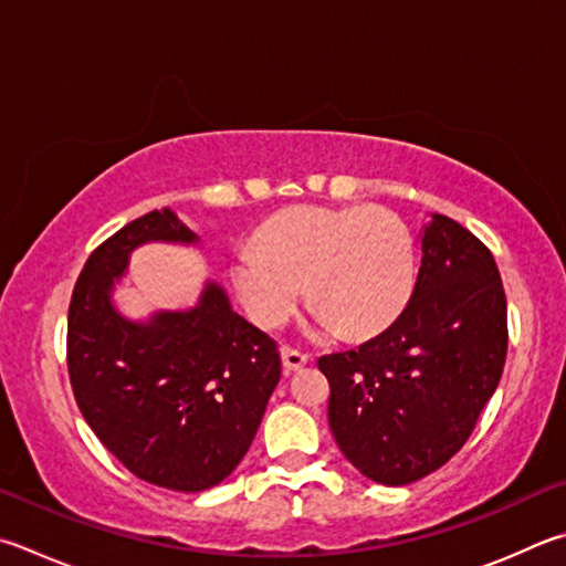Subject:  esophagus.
<instances>
[{
	"mask_svg": "<svg viewBox=\"0 0 566 566\" xmlns=\"http://www.w3.org/2000/svg\"><path fill=\"white\" fill-rule=\"evenodd\" d=\"M310 361V356L304 352H296L292 346H282V364H284V374L300 371V368Z\"/></svg>",
	"mask_w": 566,
	"mask_h": 566,
	"instance_id": "1",
	"label": "esophagus"
}]
</instances>
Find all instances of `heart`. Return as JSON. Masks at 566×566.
<instances>
[{"label":"heart","mask_w":566,"mask_h":566,"mask_svg":"<svg viewBox=\"0 0 566 566\" xmlns=\"http://www.w3.org/2000/svg\"><path fill=\"white\" fill-rule=\"evenodd\" d=\"M232 284L264 328L290 318L310 282L318 322L346 336H374L403 312L413 290V242L396 214L352 208H296L274 218L260 242L232 254Z\"/></svg>","instance_id":"heart-1"}]
</instances>
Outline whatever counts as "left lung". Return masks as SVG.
Wrapping results in <instances>:
<instances>
[{
    "mask_svg": "<svg viewBox=\"0 0 566 566\" xmlns=\"http://www.w3.org/2000/svg\"><path fill=\"white\" fill-rule=\"evenodd\" d=\"M505 356L495 256L468 228L433 214L406 310L371 342L318 358L336 446L381 485L430 475L472 436Z\"/></svg>",
    "mask_w": 566,
    "mask_h": 566,
    "instance_id": "left-lung-1",
    "label": "left lung"
}]
</instances>
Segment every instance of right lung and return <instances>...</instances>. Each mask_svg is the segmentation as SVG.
Segmentation results:
<instances>
[{
    "label": "right lung",
    "mask_w": 566,
    "mask_h": 566,
    "mask_svg": "<svg viewBox=\"0 0 566 566\" xmlns=\"http://www.w3.org/2000/svg\"><path fill=\"white\" fill-rule=\"evenodd\" d=\"M148 240L195 242L170 210H153L88 254L66 318L69 381L81 416L133 475L200 492L240 465L282 376L276 342L208 284L190 312L130 324L111 306L128 252Z\"/></svg>",
    "instance_id": "obj_1"
}]
</instances>
